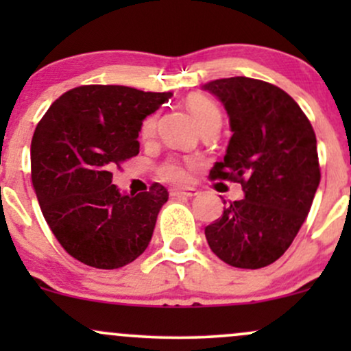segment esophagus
<instances>
[{"label":"esophagus","mask_w":351,"mask_h":351,"mask_svg":"<svg viewBox=\"0 0 351 351\" xmlns=\"http://www.w3.org/2000/svg\"><path fill=\"white\" fill-rule=\"evenodd\" d=\"M170 195L175 198H193L196 196V189H171Z\"/></svg>","instance_id":"esophagus-1"}]
</instances>
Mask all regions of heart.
<instances>
[{"label": "heart", "mask_w": 351, "mask_h": 351, "mask_svg": "<svg viewBox=\"0 0 351 351\" xmlns=\"http://www.w3.org/2000/svg\"><path fill=\"white\" fill-rule=\"evenodd\" d=\"M186 107L189 114H191L193 119H195V122L198 123V127H201L203 123H206L208 120L221 119V114L219 110H217V107L215 106V102H211V100L204 97V95H199V94L189 95L186 100ZM153 127H155V119L150 117V119H147L143 122L142 134L148 135L153 130ZM160 175L168 181H183L186 178V170H184L183 165L176 162H168L160 168Z\"/></svg>", "instance_id": "b5f03b06"}]
</instances>
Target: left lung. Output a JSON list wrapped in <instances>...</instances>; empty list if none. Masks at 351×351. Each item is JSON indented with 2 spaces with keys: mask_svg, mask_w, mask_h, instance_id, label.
Wrapping results in <instances>:
<instances>
[{
  "mask_svg": "<svg viewBox=\"0 0 351 351\" xmlns=\"http://www.w3.org/2000/svg\"><path fill=\"white\" fill-rule=\"evenodd\" d=\"M201 88L223 104L232 132L209 176L244 191L204 228L206 241L232 267H265L287 251L312 206L320 183L315 132L295 100L264 80L217 79Z\"/></svg>",
  "mask_w": 351,
  "mask_h": 351,
  "instance_id": "obj_1",
  "label": "left lung"
}]
</instances>
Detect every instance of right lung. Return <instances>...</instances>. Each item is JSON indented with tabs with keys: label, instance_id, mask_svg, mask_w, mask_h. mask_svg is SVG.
I'll list each match as a JSON object with an SVG mask.
<instances>
[{
	"label": "right lung",
	"instance_id": "right-lung-1",
	"mask_svg": "<svg viewBox=\"0 0 351 351\" xmlns=\"http://www.w3.org/2000/svg\"><path fill=\"white\" fill-rule=\"evenodd\" d=\"M171 92L82 86L56 100L31 142V178L44 219L67 254L95 269L134 263L150 244L167 188L127 195L112 170L138 155L143 120Z\"/></svg>",
	"mask_w": 351,
	"mask_h": 351
}]
</instances>
